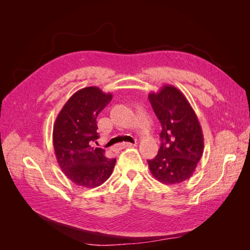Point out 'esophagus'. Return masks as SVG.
<instances>
[{
	"mask_svg": "<svg viewBox=\"0 0 250 250\" xmlns=\"http://www.w3.org/2000/svg\"><path fill=\"white\" fill-rule=\"evenodd\" d=\"M132 146H135V144H132V143H127V142H124L122 144H120L119 147L120 148H128V147H132Z\"/></svg>",
	"mask_w": 250,
	"mask_h": 250,
	"instance_id": "1",
	"label": "esophagus"
}]
</instances>
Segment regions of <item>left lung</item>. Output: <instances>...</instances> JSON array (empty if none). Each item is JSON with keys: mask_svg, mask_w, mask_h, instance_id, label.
Segmentation results:
<instances>
[{"mask_svg": "<svg viewBox=\"0 0 250 250\" xmlns=\"http://www.w3.org/2000/svg\"><path fill=\"white\" fill-rule=\"evenodd\" d=\"M149 101L162 125L157 155L148 161L160 183L176 185L190 178L203 153V134L195 111L185 95L173 85L150 93Z\"/></svg>", "mask_w": 250, "mask_h": 250, "instance_id": "left-lung-1", "label": "left lung"}]
</instances>
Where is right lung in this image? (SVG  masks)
Listing matches in <instances>:
<instances>
[{"label":"right lung","mask_w":250,"mask_h":250,"mask_svg":"<svg viewBox=\"0 0 250 250\" xmlns=\"http://www.w3.org/2000/svg\"><path fill=\"white\" fill-rule=\"evenodd\" d=\"M112 99L97 86L79 89L63 105L53 127L56 160L65 176L82 188L101 186L111 175L116 158L93 147L99 139L97 117Z\"/></svg>","instance_id":"1"}]
</instances>
